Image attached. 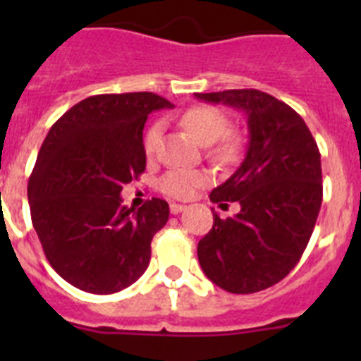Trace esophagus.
I'll return each mask as SVG.
<instances>
[{"label":"esophagus","mask_w":361,"mask_h":361,"mask_svg":"<svg viewBox=\"0 0 361 361\" xmlns=\"http://www.w3.org/2000/svg\"><path fill=\"white\" fill-rule=\"evenodd\" d=\"M184 209H186V206H184V204H177V202L170 204V212H171V215H178V213H183Z\"/></svg>","instance_id":"obj_1"}]
</instances>
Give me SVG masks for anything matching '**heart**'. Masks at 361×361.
Returning a JSON list of instances; mask_svg holds the SVG:
<instances>
[{
	"mask_svg": "<svg viewBox=\"0 0 361 361\" xmlns=\"http://www.w3.org/2000/svg\"><path fill=\"white\" fill-rule=\"evenodd\" d=\"M184 128L195 137L197 142L202 146H212L219 142V148L215 149V157L219 161H229L237 153L238 141L233 133H228L229 123L226 116L220 110L213 106H193L184 111L180 119ZM162 126L161 123H153L145 135V152L148 157L157 152L159 141H161ZM208 175L199 170H183V168H173L162 173L159 178V190L166 195L175 197V199H190L195 193L197 188L206 184Z\"/></svg>",
	"mask_w": 361,
	"mask_h": 361,
	"instance_id": "b5f03b06",
	"label": "heart"
}]
</instances>
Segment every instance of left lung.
Here are the masks:
<instances>
[{"label": "left lung", "mask_w": 361, "mask_h": 361, "mask_svg": "<svg viewBox=\"0 0 361 361\" xmlns=\"http://www.w3.org/2000/svg\"><path fill=\"white\" fill-rule=\"evenodd\" d=\"M244 111L250 142L238 170L212 191V202H238L199 242L197 255L213 283L235 295L275 286L307 247L322 206V162L304 119L260 90L195 94Z\"/></svg>", "instance_id": "1"}]
</instances>
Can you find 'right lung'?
Here are the masks:
<instances>
[{
	"mask_svg": "<svg viewBox=\"0 0 361 361\" xmlns=\"http://www.w3.org/2000/svg\"><path fill=\"white\" fill-rule=\"evenodd\" d=\"M171 106L152 92L92 95L44 137L28 178L32 224L50 266L73 288L110 295L148 267L170 206L153 197L128 208L121 191L146 168V119Z\"/></svg>",
	"mask_w": 361,
	"mask_h": 361,
	"instance_id": "add662e5",
	"label": "right lung"
}]
</instances>
